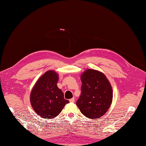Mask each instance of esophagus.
Returning a JSON list of instances; mask_svg holds the SVG:
<instances>
[{
  "label": "esophagus",
  "instance_id": "esophagus-1",
  "mask_svg": "<svg viewBox=\"0 0 146 146\" xmlns=\"http://www.w3.org/2000/svg\"><path fill=\"white\" fill-rule=\"evenodd\" d=\"M70 102H71V103H74L75 102V98H71L70 100Z\"/></svg>",
  "mask_w": 146,
  "mask_h": 146
}]
</instances>
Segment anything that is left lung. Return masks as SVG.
Instances as JSON below:
<instances>
[{
	"instance_id": "8db88e82",
	"label": "left lung",
	"mask_w": 146,
	"mask_h": 146,
	"mask_svg": "<svg viewBox=\"0 0 146 146\" xmlns=\"http://www.w3.org/2000/svg\"><path fill=\"white\" fill-rule=\"evenodd\" d=\"M82 94L76 102L77 107L85 117L92 119L103 116L112 102L113 91L105 74L88 69L81 76Z\"/></svg>"
}]
</instances>
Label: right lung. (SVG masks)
Wrapping results in <instances>:
<instances>
[{
  "label": "right lung",
  "instance_id": "1",
  "mask_svg": "<svg viewBox=\"0 0 146 146\" xmlns=\"http://www.w3.org/2000/svg\"><path fill=\"white\" fill-rule=\"evenodd\" d=\"M58 74L49 70L40 76L31 92L30 102L37 115L51 119L58 116L69 101L57 86Z\"/></svg>",
  "mask_w": 146,
  "mask_h": 146
}]
</instances>
